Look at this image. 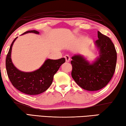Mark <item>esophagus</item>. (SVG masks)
<instances>
[{
    "label": "esophagus",
    "instance_id": "esophagus-1",
    "mask_svg": "<svg viewBox=\"0 0 126 126\" xmlns=\"http://www.w3.org/2000/svg\"><path fill=\"white\" fill-rule=\"evenodd\" d=\"M65 60H66V62H69L70 61V57H69V55H65L64 56Z\"/></svg>",
    "mask_w": 126,
    "mask_h": 126
}]
</instances>
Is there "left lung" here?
<instances>
[{"label":"left lung","mask_w":126,"mask_h":126,"mask_svg":"<svg viewBox=\"0 0 126 126\" xmlns=\"http://www.w3.org/2000/svg\"><path fill=\"white\" fill-rule=\"evenodd\" d=\"M98 40L94 45L99 56L90 62L81 54L72 57V76L82 88L88 91H96L107 85L115 70L116 52L110 39L98 31Z\"/></svg>","instance_id":"left-lung-1"}]
</instances>
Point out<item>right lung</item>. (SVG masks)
I'll return each instance as SVG.
<instances>
[{"label": "right lung", "mask_w": 126, "mask_h": 126, "mask_svg": "<svg viewBox=\"0 0 126 126\" xmlns=\"http://www.w3.org/2000/svg\"><path fill=\"white\" fill-rule=\"evenodd\" d=\"M33 33L39 34L35 30L28 31L21 35ZM16 37L11 45L5 60V66L11 82L20 92L28 95H37L46 91L52 84L53 76L61 65L65 62V58L59 60L47 59L42 66L31 72L21 71L15 66L11 59V51Z\"/></svg>", "instance_id": "1"}]
</instances>
